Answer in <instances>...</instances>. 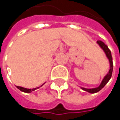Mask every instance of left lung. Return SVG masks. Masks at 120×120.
<instances>
[{
    "label": "left lung",
    "mask_w": 120,
    "mask_h": 120,
    "mask_svg": "<svg viewBox=\"0 0 120 120\" xmlns=\"http://www.w3.org/2000/svg\"><path fill=\"white\" fill-rule=\"evenodd\" d=\"M97 44L101 46V48L104 51L107 58L109 60V62H110V70L108 71V73L107 74V75L104 77V79H103L101 83L100 84V85L98 87H96V88H92V89H87V88H84V87H82V89L85 90V91H87L90 93H96L99 91H100L105 85L106 84L108 83L109 81V80L110 79L111 76H112V69H113V63H112V56H111V51H110V49H108V47L107 46V45H106L101 40H98L97 41Z\"/></svg>",
    "instance_id": "left-lung-1"
}]
</instances>
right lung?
I'll return each instance as SVG.
<instances>
[{
  "label": "right lung",
  "instance_id": "obj_1",
  "mask_svg": "<svg viewBox=\"0 0 120 120\" xmlns=\"http://www.w3.org/2000/svg\"><path fill=\"white\" fill-rule=\"evenodd\" d=\"M44 85V84H43ZM16 87L20 90L21 91L23 92H27V93H29V92H31L32 91H34L36 89H37L38 87H36V88H33V89H27V88H24V87H19V86H16Z\"/></svg>",
  "mask_w": 120,
  "mask_h": 120
}]
</instances>
